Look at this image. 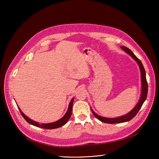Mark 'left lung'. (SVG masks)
Returning a JSON list of instances; mask_svg holds the SVG:
<instances>
[{
    "label": "left lung",
    "instance_id": "left-lung-1",
    "mask_svg": "<svg viewBox=\"0 0 159 159\" xmlns=\"http://www.w3.org/2000/svg\"><path fill=\"white\" fill-rule=\"evenodd\" d=\"M120 48L124 50V52H126L128 54H129L133 58V59H134L137 62V64L139 66L140 73H141V82H142L141 95H140V99H139L138 103L135 106V107L126 115L119 116V117H116V118L103 117V116H99L97 113H95L91 107V111H92L93 114L95 115V116L97 119H98L99 120H101L102 122H105V123H107V124L122 123V122H128V121H129L130 120H131L133 117H135V115L137 114V113L140 110L142 106H143V103L146 101V99L147 98V95H148V82L146 80V71H145V70H144V68L143 64H142L141 61L134 55V53H133L129 48H128L126 46H121Z\"/></svg>",
    "mask_w": 159,
    "mask_h": 159
}]
</instances>
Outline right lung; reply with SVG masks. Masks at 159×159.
<instances>
[{
  "label": "right lung",
  "instance_id": "add662e5",
  "mask_svg": "<svg viewBox=\"0 0 159 159\" xmlns=\"http://www.w3.org/2000/svg\"><path fill=\"white\" fill-rule=\"evenodd\" d=\"M73 99H74V98H73L71 100V101H70V104H69V106H68V110H67V111H66V114L64 115V116H62V117L61 119L58 120L57 121L52 122V123H48V124H42L41 123V124H40L38 122L33 120L31 119L28 118L27 116H26L22 113V111L20 110V109L19 106H18V108H19V110L22 116L24 117V119L26 120L28 123H30V124L33 125V126H37L38 128H44V129H55V128H60V127L64 126V125L66 124L67 123V122H68V120L70 119V116L71 115L72 106H73Z\"/></svg>",
  "mask_w": 159,
  "mask_h": 159
}]
</instances>
